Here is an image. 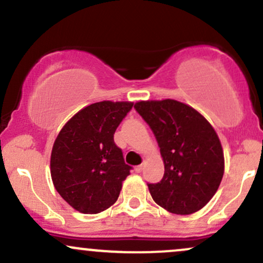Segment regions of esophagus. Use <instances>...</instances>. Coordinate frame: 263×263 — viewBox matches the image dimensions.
Returning <instances> with one entry per match:
<instances>
[{
    "label": "esophagus",
    "instance_id": "obj_1",
    "mask_svg": "<svg viewBox=\"0 0 263 263\" xmlns=\"http://www.w3.org/2000/svg\"><path fill=\"white\" fill-rule=\"evenodd\" d=\"M142 171H143V165H142V164L137 165V167L135 168V172H136V173H141Z\"/></svg>",
    "mask_w": 263,
    "mask_h": 263
}]
</instances>
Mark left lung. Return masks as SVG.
<instances>
[{"label":"left lung","mask_w":263,"mask_h":263,"mask_svg":"<svg viewBox=\"0 0 263 263\" xmlns=\"http://www.w3.org/2000/svg\"><path fill=\"white\" fill-rule=\"evenodd\" d=\"M135 110L155 135L164 176L148 183L153 200L186 215L205 206L224 176V153L218 135L194 108L176 100L140 101Z\"/></svg>","instance_id":"8db88e82"}]
</instances>
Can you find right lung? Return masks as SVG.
<instances>
[{
  "label": "right lung",
  "instance_id": "right-lung-1",
  "mask_svg": "<svg viewBox=\"0 0 263 263\" xmlns=\"http://www.w3.org/2000/svg\"><path fill=\"white\" fill-rule=\"evenodd\" d=\"M132 102L101 101L74 115L59 132L50 157L57 192L75 210L98 214L117 200L132 170L114 134Z\"/></svg>",
  "mask_w": 263,
  "mask_h": 263
}]
</instances>
